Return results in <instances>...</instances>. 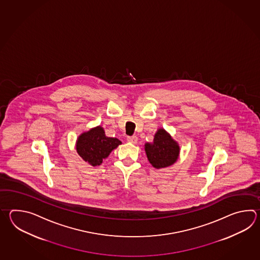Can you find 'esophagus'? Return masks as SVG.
Instances as JSON below:
<instances>
[{
    "label": "esophagus",
    "mask_w": 260,
    "mask_h": 260,
    "mask_svg": "<svg viewBox=\"0 0 260 260\" xmlns=\"http://www.w3.org/2000/svg\"><path fill=\"white\" fill-rule=\"evenodd\" d=\"M127 141L129 143L137 144L138 143V138L136 136H132V137H128Z\"/></svg>",
    "instance_id": "1"
}]
</instances>
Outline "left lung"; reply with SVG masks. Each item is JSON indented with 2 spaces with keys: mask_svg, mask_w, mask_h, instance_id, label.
I'll return each mask as SVG.
<instances>
[{
  "mask_svg": "<svg viewBox=\"0 0 260 260\" xmlns=\"http://www.w3.org/2000/svg\"><path fill=\"white\" fill-rule=\"evenodd\" d=\"M145 151L151 166L160 169L177 161L180 148L177 141L165 129L160 128L155 134L153 142L145 144Z\"/></svg>",
  "mask_w": 260,
  "mask_h": 260,
  "instance_id": "8db88e82",
  "label": "left lung"
}]
</instances>
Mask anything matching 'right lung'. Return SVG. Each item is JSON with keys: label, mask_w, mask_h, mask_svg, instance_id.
Listing matches in <instances>:
<instances>
[{"label": "right lung", "mask_w": 260, "mask_h": 260, "mask_svg": "<svg viewBox=\"0 0 260 260\" xmlns=\"http://www.w3.org/2000/svg\"><path fill=\"white\" fill-rule=\"evenodd\" d=\"M121 144L118 138L106 137L104 128L96 126L79 136L76 149L84 161L92 166H98Z\"/></svg>", "instance_id": "add662e5"}]
</instances>
